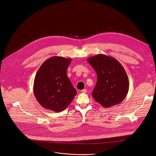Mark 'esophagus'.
<instances>
[{
    "label": "esophagus",
    "mask_w": 156,
    "mask_h": 156,
    "mask_svg": "<svg viewBox=\"0 0 156 156\" xmlns=\"http://www.w3.org/2000/svg\"><path fill=\"white\" fill-rule=\"evenodd\" d=\"M81 92H82L83 93H86V92H87V89H83V90H81Z\"/></svg>",
    "instance_id": "esophagus-1"
}]
</instances>
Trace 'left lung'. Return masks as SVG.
<instances>
[{
	"label": "left lung",
	"mask_w": 156,
	"mask_h": 156,
	"mask_svg": "<svg viewBox=\"0 0 156 156\" xmlns=\"http://www.w3.org/2000/svg\"><path fill=\"white\" fill-rule=\"evenodd\" d=\"M97 73V81L92 92L94 100L105 108L119 104L126 97L129 83L122 65L114 58L99 54L87 59Z\"/></svg>",
	"instance_id": "1"
}]
</instances>
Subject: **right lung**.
Here are the masks:
<instances>
[{
    "mask_svg": "<svg viewBox=\"0 0 156 156\" xmlns=\"http://www.w3.org/2000/svg\"><path fill=\"white\" fill-rule=\"evenodd\" d=\"M71 58L53 56L45 61L35 77L34 94L44 108L56 113L70 104L76 90L67 75Z\"/></svg>",
    "mask_w": 156,
    "mask_h": 156,
    "instance_id": "obj_1",
    "label": "right lung"
}]
</instances>
